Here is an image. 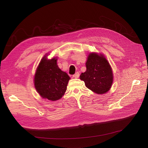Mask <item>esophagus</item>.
Returning <instances> with one entry per match:
<instances>
[{"instance_id": "esophagus-1", "label": "esophagus", "mask_w": 148, "mask_h": 148, "mask_svg": "<svg viewBox=\"0 0 148 148\" xmlns=\"http://www.w3.org/2000/svg\"><path fill=\"white\" fill-rule=\"evenodd\" d=\"M73 76L75 78H78L79 76V73L78 72H76L75 75H73Z\"/></svg>"}]
</instances>
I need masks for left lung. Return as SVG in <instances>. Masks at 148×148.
Masks as SVG:
<instances>
[{"label":"left lung","mask_w":148,"mask_h":148,"mask_svg":"<svg viewBox=\"0 0 148 148\" xmlns=\"http://www.w3.org/2000/svg\"><path fill=\"white\" fill-rule=\"evenodd\" d=\"M87 70L80 75L86 86L96 94L108 92L113 82V73L110 63L101 53H90L86 63Z\"/></svg>","instance_id":"8db88e82"}]
</instances>
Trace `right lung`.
I'll return each mask as SVG.
<instances>
[{"label":"right lung","mask_w":148,"mask_h":148,"mask_svg":"<svg viewBox=\"0 0 148 148\" xmlns=\"http://www.w3.org/2000/svg\"><path fill=\"white\" fill-rule=\"evenodd\" d=\"M45 55L39 63L34 75L36 90L43 99L51 101L59 100L64 95L70 76L57 65V58L51 60Z\"/></svg>","instance_id":"obj_1"}]
</instances>
